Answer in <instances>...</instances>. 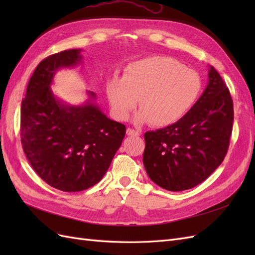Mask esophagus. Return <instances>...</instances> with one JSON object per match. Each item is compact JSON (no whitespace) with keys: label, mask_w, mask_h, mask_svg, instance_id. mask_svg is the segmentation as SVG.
<instances>
[{"label":"esophagus","mask_w":255,"mask_h":255,"mask_svg":"<svg viewBox=\"0 0 255 255\" xmlns=\"http://www.w3.org/2000/svg\"><path fill=\"white\" fill-rule=\"evenodd\" d=\"M127 134L128 136H139L140 132H138V130L133 129V128H127Z\"/></svg>","instance_id":"1"}]
</instances>
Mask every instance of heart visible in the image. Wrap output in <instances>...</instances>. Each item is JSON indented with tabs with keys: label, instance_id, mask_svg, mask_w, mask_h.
Segmentation results:
<instances>
[{
	"label": "heart",
	"instance_id": "1",
	"mask_svg": "<svg viewBox=\"0 0 255 255\" xmlns=\"http://www.w3.org/2000/svg\"><path fill=\"white\" fill-rule=\"evenodd\" d=\"M201 80L192 69L166 56H152L129 64L123 78L113 76L106 92L115 118L128 117L139 98L138 123L151 122L157 128L179 121L195 104Z\"/></svg>",
	"mask_w": 255,
	"mask_h": 255
}]
</instances>
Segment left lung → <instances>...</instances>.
Wrapping results in <instances>:
<instances>
[{
    "mask_svg": "<svg viewBox=\"0 0 255 255\" xmlns=\"http://www.w3.org/2000/svg\"><path fill=\"white\" fill-rule=\"evenodd\" d=\"M233 120L230 91L210 66L207 86L189 112L171 126L144 133L142 160L150 179L170 191L205 181L225 159Z\"/></svg>",
    "mask_w": 255,
    "mask_h": 255,
    "instance_id": "1",
    "label": "left lung"
}]
</instances>
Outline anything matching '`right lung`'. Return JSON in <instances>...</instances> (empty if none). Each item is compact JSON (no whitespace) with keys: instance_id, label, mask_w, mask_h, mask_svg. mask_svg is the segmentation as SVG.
<instances>
[{"instance_id":"right-lung-1","label":"right lung","mask_w":255,"mask_h":255,"mask_svg":"<svg viewBox=\"0 0 255 255\" xmlns=\"http://www.w3.org/2000/svg\"><path fill=\"white\" fill-rule=\"evenodd\" d=\"M80 49L44 58L29 79L21 103V143L30 166L50 186L75 192L102 180L126 135V126L107 118L96 94L83 105L60 101L51 89L58 69L82 63Z\"/></svg>"}]
</instances>
